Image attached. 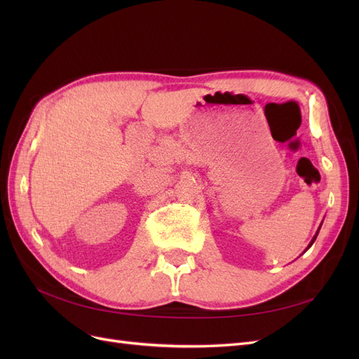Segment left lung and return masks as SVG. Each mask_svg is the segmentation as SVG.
Returning <instances> with one entry per match:
<instances>
[{
	"instance_id": "8db88e82",
	"label": "left lung",
	"mask_w": 359,
	"mask_h": 359,
	"mask_svg": "<svg viewBox=\"0 0 359 359\" xmlns=\"http://www.w3.org/2000/svg\"><path fill=\"white\" fill-rule=\"evenodd\" d=\"M318 233H319V231H318ZM316 236H318V235H316ZM316 236H314V238H313V240H311V243H310V245H309V247H311V245H313V243H314V240H316Z\"/></svg>"
}]
</instances>
